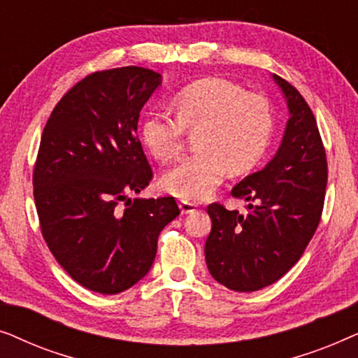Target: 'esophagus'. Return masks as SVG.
<instances>
[{
	"label": "esophagus",
	"instance_id": "34e87169",
	"mask_svg": "<svg viewBox=\"0 0 358 358\" xmlns=\"http://www.w3.org/2000/svg\"><path fill=\"white\" fill-rule=\"evenodd\" d=\"M179 208H180V213H182V215H189V213L197 212V205L192 203V202H185V200H180Z\"/></svg>",
	"mask_w": 358,
	"mask_h": 358
}]
</instances>
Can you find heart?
<instances>
[{
  "mask_svg": "<svg viewBox=\"0 0 358 358\" xmlns=\"http://www.w3.org/2000/svg\"><path fill=\"white\" fill-rule=\"evenodd\" d=\"M176 119L151 112L141 138L151 155L171 161L184 146L185 131H197L195 153L163 176L166 192L185 202L207 199L227 171L244 174L264 158L273 131V110L266 96L249 92L223 78H205L185 86L173 99Z\"/></svg>",
  "mask_w": 358,
  "mask_h": 358,
  "instance_id": "obj_1",
  "label": "heart"
}]
</instances>
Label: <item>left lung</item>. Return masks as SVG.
<instances>
[{"mask_svg": "<svg viewBox=\"0 0 358 358\" xmlns=\"http://www.w3.org/2000/svg\"><path fill=\"white\" fill-rule=\"evenodd\" d=\"M272 78L290 117L275 156L231 190L246 200L248 213L220 203L207 208L205 261L215 280L234 292L261 290L285 275L311 241L324 205L327 161L315 115L290 83Z\"/></svg>", "mask_w": 358, "mask_h": 358, "instance_id": "obj_1", "label": "left lung"}]
</instances>
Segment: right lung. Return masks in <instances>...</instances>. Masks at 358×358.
<instances>
[{
  "mask_svg": "<svg viewBox=\"0 0 358 358\" xmlns=\"http://www.w3.org/2000/svg\"><path fill=\"white\" fill-rule=\"evenodd\" d=\"M158 86L148 68L92 73L43 129L32 178L38 222L53 257L87 290L115 295L141 280L161 229L179 215L174 197H129L153 178L136 127Z\"/></svg>",
  "mask_w": 358,
  "mask_h": 358,
  "instance_id": "obj_1",
  "label": "right lung"
}]
</instances>
